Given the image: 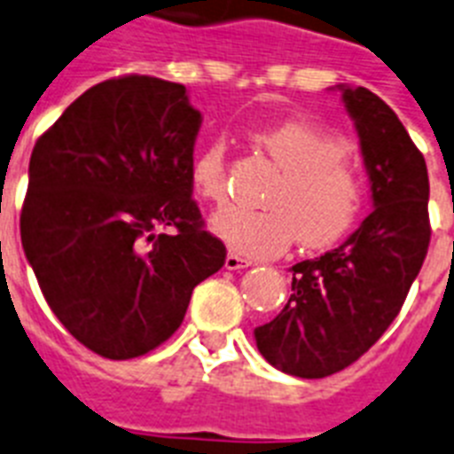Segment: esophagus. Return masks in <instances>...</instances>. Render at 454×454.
<instances>
[{
	"mask_svg": "<svg viewBox=\"0 0 454 454\" xmlns=\"http://www.w3.org/2000/svg\"><path fill=\"white\" fill-rule=\"evenodd\" d=\"M253 262L246 260V257H241V254L236 253H230L227 257H224V269H230V271H239V269H246L250 267Z\"/></svg>",
	"mask_w": 454,
	"mask_h": 454,
	"instance_id": "1",
	"label": "esophagus"
}]
</instances>
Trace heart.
<instances>
[{
	"label": "heart",
	"instance_id": "b5f03b06",
	"mask_svg": "<svg viewBox=\"0 0 454 454\" xmlns=\"http://www.w3.org/2000/svg\"><path fill=\"white\" fill-rule=\"evenodd\" d=\"M250 138L280 167V176L264 200L269 208H223L211 220L213 234L234 253L262 260L287 250L294 239L303 248L320 250L353 230L364 208L366 185L348 155L346 138L309 120H280L257 127ZM190 183L200 200H224V141L215 138L194 155Z\"/></svg>",
	"mask_w": 454,
	"mask_h": 454
}]
</instances>
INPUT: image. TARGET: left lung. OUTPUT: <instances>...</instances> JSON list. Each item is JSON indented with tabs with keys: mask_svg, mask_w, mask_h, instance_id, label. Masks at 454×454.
Segmentation results:
<instances>
[{
	"mask_svg": "<svg viewBox=\"0 0 454 454\" xmlns=\"http://www.w3.org/2000/svg\"><path fill=\"white\" fill-rule=\"evenodd\" d=\"M371 181L373 211L339 248L292 267V294L254 329L269 364L299 378L343 371L385 334L427 257L429 176L396 114L366 88L340 85Z\"/></svg>",
	"mask_w": 454,
	"mask_h": 454,
	"instance_id": "1",
	"label": "left lung"
}]
</instances>
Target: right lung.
<instances>
[{
    "label": "right lung",
    "mask_w": 454,
    "mask_h": 454,
    "mask_svg": "<svg viewBox=\"0 0 454 454\" xmlns=\"http://www.w3.org/2000/svg\"><path fill=\"white\" fill-rule=\"evenodd\" d=\"M200 125L185 85L129 74L92 85L34 145L22 250L52 313L101 357L164 343L224 264L192 200Z\"/></svg>",
    "instance_id": "1"
}]
</instances>
